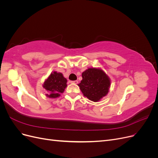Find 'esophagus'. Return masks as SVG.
<instances>
[{
    "instance_id": "esophagus-1",
    "label": "esophagus",
    "mask_w": 158,
    "mask_h": 158,
    "mask_svg": "<svg viewBox=\"0 0 158 158\" xmlns=\"http://www.w3.org/2000/svg\"><path fill=\"white\" fill-rule=\"evenodd\" d=\"M70 83L72 84H77L78 83V80H74V81H71Z\"/></svg>"
}]
</instances>
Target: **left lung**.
Segmentation results:
<instances>
[{
    "label": "left lung",
    "instance_id": "8db88e82",
    "mask_svg": "<svg viewBox=\"0 0 158 158\" xmlns=\"http://www.w3.org/2000/svg\"><path fill=\"white\" fill-rule=\"evenodd\" d=\"M82 80L78 84L85 97L98 102L108 94L111 80L101 69L89 68L82 74Z\"/></svg>",
    "mask_w": 158,
    "mask_h": 158
}]
</instances>
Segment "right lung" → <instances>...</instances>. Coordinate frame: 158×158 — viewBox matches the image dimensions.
<instances>
[{
  "label": "right lung",
  "mask_w": 158,
  "mask_h": 158,
  "mask_svg": "<svg viewBox=\"0 0 158 158\" xmlns=\"http://www.w3.org/2000/svg\"><path fill=\"white\" fill-rule=\"evenodd\" d=\"M66 82L67 80L63 74L56 71L52 72L43 84V87L47 92L46 96L49 98H59L67 86Z\"/></svg>",
  "instance_id": "obj_1"
}]
</instances>
